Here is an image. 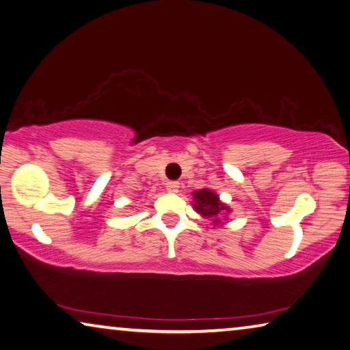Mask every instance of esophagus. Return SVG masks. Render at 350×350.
<instances>
[{
	"label": "esophagus",
	"mask_w": 350,
	"mask_h": 350,
	"mask_svg": "<svg viewBox=\"0 0 350 350\" xmlns=\"http://www.w3.org/2000/svg\"><path fill=\"white\" fill-rule=\"evenodd\" d=\"M179 185H180V183L177 182V180H171V182L167 183V189H168L170 193H177V189H179Z\"/></svg>",
	"instance_id": "obj_1"
}]
</instances>
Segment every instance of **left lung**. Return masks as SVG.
<instances>
[{"mask_svg": "<svg viewBox=\"0 0 350 350\" xmlns=\"http://www.w3.org/2000/svg\"><path fill=\"white\" fill-rule=\"evenodd\" d=\"M194 202H196V211L202 214L203 217L213 220V224H219L220 215L225 211H230L226 206L219 200L217 194H214L209 189H200V191H196L194 194Z\"/></svg>", "mask_w": 350, "mask_h": 350, "instance_id": "8db88e82", "label": "left lung"}]
</instances>
